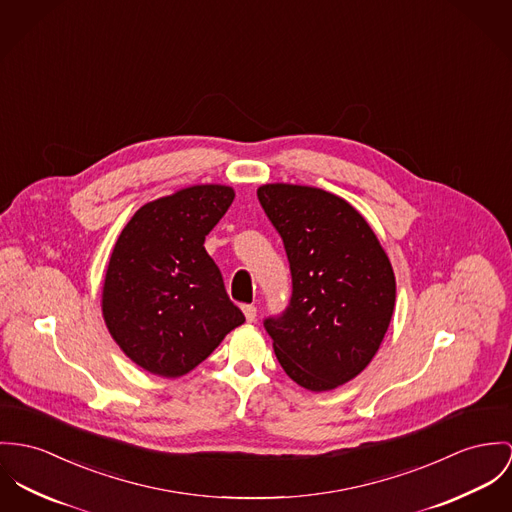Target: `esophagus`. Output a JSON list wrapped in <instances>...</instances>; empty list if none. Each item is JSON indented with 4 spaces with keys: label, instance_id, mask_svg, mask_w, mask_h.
<instances>
[{
    "label": "esophagus",
    "instance_id": "34e87169",
    "mask_svg": "<svg viewBox=\"0 0 512 512\" xmlns=\"http://www.w3.org/2000/svg\"><path fill=\"white\" fill-rule=\"evenodd\" d=\"M242 313L246 317L248 323H254L256 321V307L254 305H242Z\"/></svg>",
    "mask_w": 512,
    "mask_h": 512
}]
</instances>
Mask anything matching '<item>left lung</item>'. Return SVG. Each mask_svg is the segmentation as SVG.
<instances>
[{
  "instance_id": "obj_1",
  "label": "left lung",
  "mask_w": 512,
  "mask_h": 512,
  "mask_svg": "<svg viewBox=\"0 0 512 512\" xmlns=\"http://www.w3.org/2000/svg\"><path fill=\"white\" fill-rule=\"evenodd\" d=\"M258 199L291 270L287 307L264 319L281 368L305 389L328 391L372 362L393 315L395 276L366 219L344 199L270 184Z\"/></svg>"
}]
</instances>
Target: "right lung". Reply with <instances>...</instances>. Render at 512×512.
Returning <instances> with one entry per match:
<instances>
[{"mask_svg":"<svg viewBox=\"0 0 512 512\" xmlns=\"http://www.w3.org/2000/svg\"><path fill=\"white\" fill-rule=\"evenodd\" d=\"M233 199L231 187H187L142 205L119 234L105 274L103 317L142 370L184 375L244 323L203 246Z\"/></svg>","mask_w":512,"mask_h":512,"instance_id":"right-lung-1","label":"right lung"}]
</instances>
